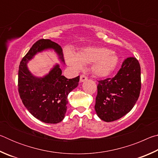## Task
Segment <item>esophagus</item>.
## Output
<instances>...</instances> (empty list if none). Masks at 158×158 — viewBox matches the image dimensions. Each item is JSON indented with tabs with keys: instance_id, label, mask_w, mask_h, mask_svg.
<instances>
[{
	"instance_id": "esophagus-1",
	"label": "esophagus",
	"mask_w": 158,
	"mask_h": 158,
	"mask_svg": "<svg viewBox=\"0 0 158 158\" xmlns=\"http://www.w3.org/2000/svg\"><path fill=\"white\" fill-rule=\"evenodd\" d=\"M88 78L85 75H81L80 76V81L81 82H84L85 81H86Z\"/></svg>"
}]
</instances>
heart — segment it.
<instances>
[{"label":"heart","instance_id":"1","mask_svg":"<svg viewBox=\"0 0 158 158\" xmlns=\"http://www.w3.org/2000/svg\"><path fill=\"white\" fill-rule=\"evenodd\" d=\"M65 59L74 70L81 71L85 64H91L90 71L99 78H105L114 73L119 64V57L113 51L102 47H86L80 52L66 50Z\"/></svg>","mask_w":158,"mask_h":158}]
</instances>
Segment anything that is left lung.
I'll return each mask as SVG.
<instances>
[{
	"label": "left lung",
	"instance_id": "obj_1",
	"mask_svg": "<svg viewBox=\"0 0 158 158\" xmlns=\"http://www.w3.org/2000/svg\"><path fill=\"white\" fill-rule=\"evenodd\" d=\"M141 90V68L137 58L130 57L112 79L98 81L95 110L105 122L121 118L130 112Z\"/></svg>",
	"mask_w": 158,
	"mask_h": 158
}]
</instances>
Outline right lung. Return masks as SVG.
<instances>
[{
	"label": "right lung",
	"mask_w": 158,
	"mask_h": 158,
	"mask_svg": "<svg viewBox=\"0 0 158 158\" xmlns=\"http://www.w3.org/2000/svg\"><path fill=\"white\" fill-rule=\"evenodd\" d=\"M49 49L54 51L61 65H65L63 49L60 45L50 40H40L21 61L18 89L23 105L35 118L46 123L55 124L65 118L68 95L78 86L79 76L67 79L62 75L58 63H56L49 73L43 77L35 76L29 70L28 62L37 53Z\"/></svg>",
	"instance_id": "right-lung-1"
}]
</instances>
